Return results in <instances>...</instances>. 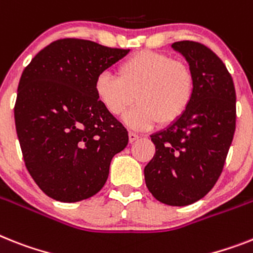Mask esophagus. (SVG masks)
<instances>
[{
	"instance_id": "obj_1",
	"label": "esophagus",
	"mask_w": 253,
	"mask_h": 253,
	"mask_svg": "<svg viewBox=\"0 0 253 253\" xmlns=\"http://www.w3.org/2000/svg\"><path fill=\"white\" fill-rule=\"evenodd\" d=\"M139 135H137V133H135V132H128V140H130V143H133V141H136L137 139H139Z\"/></svg>"
}]
</instances>
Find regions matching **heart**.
Wrapping results in <instances>:
<instances>
[{"label": "heart", "mask_w": 253, "mask_h": 253, "mask_svg": "<svg viewBox=\"0 0 253 253\" xmlns=\"http://www.w3.org/2000/svg\"><path fill=\"white\" fill-rule=\"evenodd\" d=\"M195 78L192 68L165 52L143 50L125 59L118 77L103 72L95 80L97 100L114 117H125L135 130H146L159 121L169 125L185 113L193 100Z\"/></svg>", "instance_id": "heart-1"}]
</instances>
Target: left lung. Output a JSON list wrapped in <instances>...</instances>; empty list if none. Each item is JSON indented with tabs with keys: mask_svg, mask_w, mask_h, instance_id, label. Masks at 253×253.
<instances>
[{
	"mask_svg": "<svg viewBox=\"0 0 253 253\" xmlns=\"http://www.w3.org/2000/svg\"><path fill=\"white\" fill-rule=\"evenodd\" d=\"M192 68L193 100L166 130L153 133L156 154L144 169L153 197L169 206H188L213 188L235 131L234 82L217 55L194 41L172 43Z\"/></svg>",
	"mask_w": 253,
	"mask_h": 253,
	"instance_id": "obj_1",
	"label": "left lung"
}]
</instances>
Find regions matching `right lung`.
Segmentation results:
<instances>
[{"mask_svg":"<svg viewBox=\"0 0 253 253\" xmlns=\"http://www.w3.org/2000/svg\"><path fill=\"white\" fill-rule=\"evenodd\" d=\"M130 50L80 38L50 43L19 81L15 127L25 167L40 189L60 202L96 194L128 133L97 100L95 80Z\"/></svg>","mask_w":253,"mask_h":253,"instance_id":"1","label":"right lung"}]
</instances>
